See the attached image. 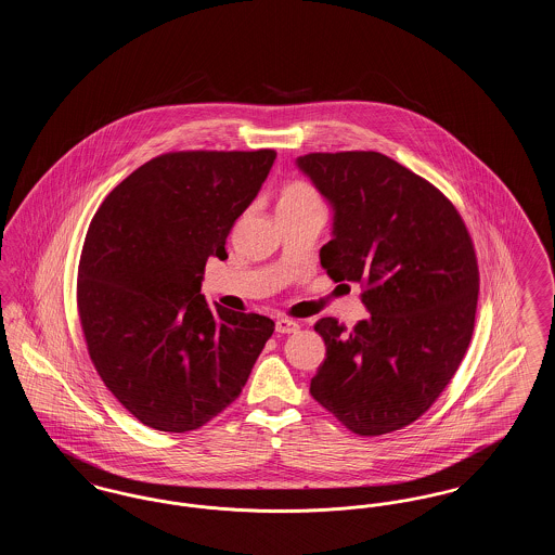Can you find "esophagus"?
I'll use <instances>...</instances> for the list:
<instances>
[{
    "label": "esophagus",
    "mask_w": 555,
    "mask_h": 555,
    "mask_svg": "<svg viewBox=\"0 0 555 555\" xmlns=\"http://www.w3.org/2000/svg\"><path fill=\"white\" fill-rule=\"evenodd\" d=\"M274 328H276L279 335H291V333H297V331H299V322L289 320V318H279L276 324H274Z\"/></svg>",
    "instance_id": "34e87169"
}]
</instances>
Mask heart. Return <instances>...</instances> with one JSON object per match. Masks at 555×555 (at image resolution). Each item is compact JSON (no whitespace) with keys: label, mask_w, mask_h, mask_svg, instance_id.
Returning a JSON list of instances; mask_svg holds the SVG:
<instances>
[{"label":"heart","mask_w":555,"mask_h":555,"mask_svg":"<svg viewBox=\"0 0 555 555\" xmlns=\"http://www.w3.org/2000/svg\"><path fill=\"white\" fill-rule=\"evenodd\" d=\"M322 208L317 189L306 181H289L281 186L276 197V214Z\"/></svg>","instance_id":"heart-1"}]
</instances>
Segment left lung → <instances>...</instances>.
Segmentation results:
<instances>
[{"instance_id": "8db88e82", "label": "left lung", "mask_w": 555, "mask_h": 555, "mask_svg": "<svg viewBox=\"0 0 555 555\" xmlns=\"http://www.w3.org/2000/svg\"><path fill=\"white\" fill-rule=\"evenodd\" d=\"M333 206L320 264L362 285L370 317L314 328L326 358L310 383L322 408L356 435L378 437L418 421L443 393L473 339L478 264L448 197L378 152L297 158Z\"/></svg>"}]
</instances>
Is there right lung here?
<instances>
[{"label":"right lung","instance_id":"1","mask_svg":"<svg viewBox=\"0 0 555 555\" xmlns=\"http://www.w3.org/2000/svg\"><path fill=\"white\" fill-rule=\"evenodd\" d=\"M276 158L170 152L112 189L82 243L77 306L89 358L139 423L195 430L237 399L274 322L208 306V258L254 202Z\"/></svg>","mask_w":555,"mask_h":555}]
</instances>
